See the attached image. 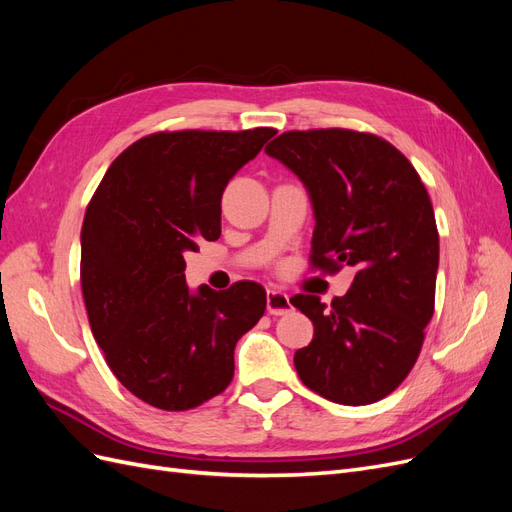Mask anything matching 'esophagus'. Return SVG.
<instances>
[{"mask_svg":"<svg viewBox=\"0 0 512 512\" xmlns=\"http://www.w3.org/2000/svg\"><path fill=\"white\" fill-rule=\"evenodd\" d=\"M267 312L271 316H286L290 312L288 294H284L280 290H269L267 292Z\"/></svg>","mask_w":512,"mask_h":512,"instance_id":"obj_1","label":"esophagus"}]
</instances>
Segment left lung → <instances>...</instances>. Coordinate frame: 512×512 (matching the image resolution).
Wrapping results in <instances>:
<instances>
[{
    "label": "left lung",
    "mask_w": 512,
    "mask_h": 512,
    "mask_svg": "<svg viewBox=\"0 0 512 512\" xmlns=\"http://www.w3.org/2000/svg\"><path fill=\"white\" fill-rule=\"evenodd\" d=\"M265 151L312 198V269H359L331 307L316 294L290 299L314 322L312 344L294 354L297 374L335 404H374L410 374L436 305L440 243L425 183L404 153L369 132L290 130Z\"/></svg>",
    "instance_id": "1"
}]
</instances>
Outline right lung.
Here are the masks:
<instances>
[{
	"mask_svg": "<svg viewBox=\"0 0 512 512\" xmlns=\"http://www.w3.org/2000/svg\"><path fill=\"white\" fill-rule=\"evenodd\" d=\"M277 130H177L138 138L108 166L81 230L91 333L115 378L145 404L183 412L226 391L235 346L267 292L185 286V252L220 239L222 194Z\"/></svg>",
	"mask_w": 512,
	"mask_h": 512,
	"instance_id": "add662e5",
	"label": "right lung"
}]
</instances>
